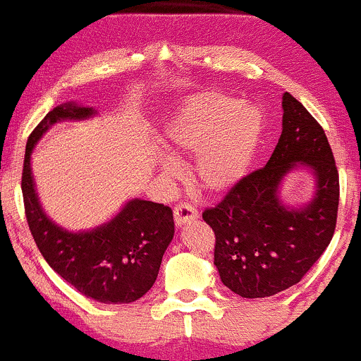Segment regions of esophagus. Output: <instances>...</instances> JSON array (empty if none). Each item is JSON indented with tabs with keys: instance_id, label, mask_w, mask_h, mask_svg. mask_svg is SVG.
Here are the masks:
<instances>
[{
	"instance_id": "esophagus-1",
	"label": "esophagus",
	"mask_w": 361,
	"mask_h": 361,
	"mask_svg": "<svg viewBox=\"0 0 361 361\" xmlns=\"http://www.w3.org/2000/svg\"><path fill=\"white\" fill-rule=\"evenodd\" d=\"M195 219H198V210L192 204L181 202L175 207V222L178 227L185 226L186 222H192Z\"/></svg>"
}]
</instances>
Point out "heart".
<instances>
[{
    "mask_svg": "<svg viewBox=\"0 0 361 361\" xmlns=\"http://www.w3.org/2000/svg\"><path fill=\"white\" fill-rule=\"evenodd\" d=\"M168 149L176 157L197 156L195 180L209 193H226L246 175L263 134V117L252 105L229 94L204 91L168 122ZM169 178L178 175L171 157L161 161Z\"/></svg>",
    "mask_w": 361,
    "mask_h": 361,
    "instance_id": "heart-1",
    "label": "heart"
}]
</instances>
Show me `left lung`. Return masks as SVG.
<instances>
[{"label": "left lung", "instance_id": "1", "mask_svg": "<svg viewBox=\"0 0 361 361\" xmlns=\"http://www.w3.org/2000/svg\"><path fill=\"white\" fill-rule=\"evenodd\" d=\"M281 135L267 166L202 214L215 234L214 264L222 283L246 299L299 283L336 229L339 175L324 130L290 93L281 97ZM299 166L313 171L317 192L307 206L292 209L278 193L283 178Z\"/></svg>", "mask_w": 361, "mask_h": 361}]
</instances>
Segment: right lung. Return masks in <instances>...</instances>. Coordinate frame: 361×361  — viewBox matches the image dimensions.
Listing matches in <instances>:
<instances>
[{"instance_id":"obj_1","label":"right lung","mask_w":361,"mask_h":361,"mask_svg":"<svg viewBox=\"0 0 361 361\" xmlns=\"http://www.w3.org/2000/svg\"><path fill=\"white\" fill-rule=\"evenodd\" d=\"M94 114L90 106L64 103L49 111L32 132L22 173L25 215L37 247L57 275L90 299L128 304L154 285L164 251L175 235L173 210L134 198L111 221L71 233L45 215L32 176V151L45 132L62 120H86Z\"/></svg>"}]
</instances>
